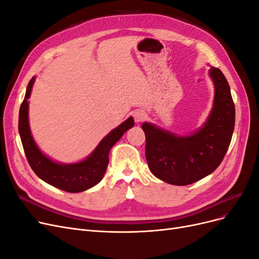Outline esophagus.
<instances>
[{"label": "esophagus", "instance_id": "obj_1", "mask_svg": "<svg viewBox=\"0 0 259 259\" xmlns=\"http://www.w3.org/2000/svg\"><path fill=\"white\" fill-rule=\"evenodd\" d=\"M133 116H134L136 123H140L146 117V113L143 110H135L133 112Z\"/></svg>", "mask_w": 259, "mask_h": 259}]
</instances>
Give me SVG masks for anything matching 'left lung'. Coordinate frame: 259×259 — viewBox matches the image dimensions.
<instances>
[{"mask_svg":"<svg viewBox=\"0 0 259 259\" xmlns=\"http://www.w3.org/2000/svg\"><path fill=\"white\" fill-rule=\"evenodd\" d=\"M208 76L215 91L213 106L200 128L179 135L150 122L142 125L148 166L167 184L186 186L208 176L229 148L236 120L230 86L218 68L210 67Z\"/></svg>","mask_w":259,"mask_h":259,"instance_id":"8db88e82","label":"left lung"}]
</instances>
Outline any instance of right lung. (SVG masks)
<instances>
[{"mask_svg": "<svg viewBox=\"0 0 259 259\" xmlns=\"http://www.w3.org/2000/svg\"><path fill=\"white\" fill-rule=\"evenodd\" d=\"M34 81L35 76H32L27 86L25 99L19 109L18 121L20 139L31 168L43 182L67 192H82L96 186L104 178L111 148L119 142L125 132L134 126V119L130 116L119 126L113 128L85 159L73 163L55 161L36 145L30 130L28 99Z\"/></svg>", "mask_w": 259, "mask_h": 259, "instance_id": "obj_1", "label": "right lung"}]
</instances>
